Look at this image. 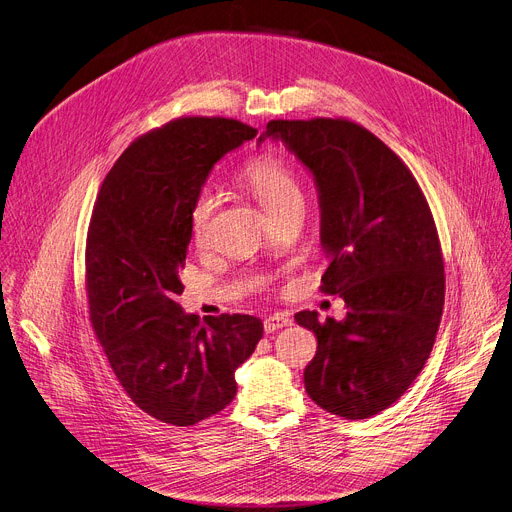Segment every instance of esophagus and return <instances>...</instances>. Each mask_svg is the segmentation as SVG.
I'll return each instance as SVG.
<instances>
[{
  "label": "esophagus",
  "instance_id": "34e87169",
  "mask_svg": "<svg viewBox=\"0 0 512 512\" xmlns=\"http://www.w3.org/2000/svg\"><path fill=\"white\" fill-rule=\"evenodd\" d=\"M290 322L292 320L286 314H271L263 320V329H265V333H275L284 327H290Z\"/></svg>",
  "mask_w": 512,
  "mask_h": 512
}]
</instances>
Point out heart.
I'll use <instances>...</instances> for the list:
<instances>
[{"label": "heart", "instance_id": "b5f03b06", "mask_svg": "<svg viewBox=\"0 0 512 512\" xmlns=\"http://www.w3.org/2000/svg\"><path fill=\"white\" fill-rule=\"evenodd\" d=\"M241 181L247 185L263 210L273 216L290 206H302L304 192L298 173L282 157L261 153L247 161L241 169ZM216 210V196L210 188H202L192 200L188 218L194 241H204Z\"/></svg>", "mask_w": 512, "mask_h": 512}]
</instances>
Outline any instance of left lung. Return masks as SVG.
I'll return each mask as SVG.
<instances>
[{
  "mask_svg": "<svg viewBox=\"0 0 512 512\" xmlns=\"http://www.w3.org/2000/svg\"><path fill=\"white\" fill-rule=\"evenodd\" d=\"M263 136L282 138L316 179L331 255L320 292L347 306L343 322L294 316L318 341L306 392L331 414L374 416L410 388L437 337L445 271L433 212L406 163L353 120H271Z\"/></svg>",
  "mask_w": 512,
  "mask_h": 512,
  "instance_id": "left-lung-1",
  "label": "left lung"
}]
</instances>
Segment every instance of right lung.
Masks as SVG:
<instances>
[{"label":"right lung","instance_id":"1","mask_svg":"<svg viewBox=\"0 0 512 512\" xmlns=\"http://www.w3.org/2000/svg\"><path fill=\"white\" fill-rule=\"evenodd\" d=\"M255 134L235 118L188 116L136 136L91 212V327L128 398L173 427L198 425L232 402L235 371L263 335L255 316L220 314L202 324L177 304L192 200L212 165Z\"/></svg>","mask_w":512,"mask_h":512}]
</instances>
